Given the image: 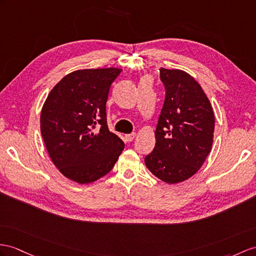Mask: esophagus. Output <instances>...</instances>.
Segmentation results:
<instances>
[{
    "instance_id": "obj_1",
    "label": "esophagus",
    "mask_w": 256,
    "mask_h": 256,
    "mask_svg": "<svg viewBox=\"0 0 256 256\" xmlns=\"http://www.w3.org/2000/svg\"><path fill=\"white\" fill-rule=\"evenodd\" d=\"M136 136V134H124V140L127 142H132Z\"/></svg>"
}]
</instances>
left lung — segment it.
I'll list each match as a JSON object with an SVG mask.
<instances>
[{"label":"left lung","instance_id":"left-lung-1","mask_svg":"<svg viewBox=\"0 0 256 256\" xmlns=\"http://www.w3.org/2000/svg\"><path fill=\"white\" fill-rule=\"evenodd\" d=\"M166 96L155 130V146L144 162L154 176L174 184L200 170L213 144L215 117L208 98L188 72L160 68Z\"/></svg>","mask_w":256,"mask_h":256}]
</instances>
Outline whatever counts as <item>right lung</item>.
Returning <instances> with one entry per match:
<instances>
[{
    "instance_id": "obj_1",
    "label": "right lung",
    "mask_w": 256,
    "mask_h": 256,
    "mask_svg": "<svg viewBox=\"0 0 256 256\" xmlns=\"http://www.w3.org/2000/svg\"><path fill=\"white\" fill-rule=\"evenodd\" d=\"M120 72L114 67L74 70L55 84L43 104L40 128L48 153L74 182L90 184L106 175L124 148L106 122L110 89Z\"/></svg>"
}]
</instances>
